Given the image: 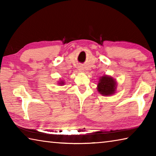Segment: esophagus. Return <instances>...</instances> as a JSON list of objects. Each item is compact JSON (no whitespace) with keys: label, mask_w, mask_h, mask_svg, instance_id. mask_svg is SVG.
<instances>
[{"label":"esophagus","mask_w":156,"mask_h":156,"mask_svg":"<svg viewBox=\"0 0 156 156\" xmlns=\"http://www.w3.org/2000/svg\"><path fill=\"white\" fill-rule=\"evenodd\" d=\"M78 69L80 70V71H83V67H82V66H78Z\"/></svg>","instance_id":"1"}]
</instances>
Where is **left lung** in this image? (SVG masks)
Returning a JSON list of instances; mask_svg holds the SVG:
<instances>
[{
    "instance_id": "obj_1",
    "label": "left lung",
    "mask_w": 156,
    "mask_h": 156,
    "mask_svg": "<svg viewBox=\"0 0 156 156\" xmlns=\"http://www.w3.org/2000/svg\"><path fill=\"white\" fill-rule=\"evenodd\" d=\"M115 82L114 79L107 76H104L100 79L98 84V90L103 96H110L115 93Z\"/></svg>"
}]
</instances>
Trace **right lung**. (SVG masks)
I'll return each instance as SVG.
<instances>
[{
  "label": "right lung",
  "mask_w": 156,
  "mask_h": 156,
  "mask_svg": "<svg viewBox=\"0 0 156 156\" xmlns=\"http://www.w3.org/2000/svg\"><path fill=\"white\" fill-rule=\"evenodd\" d=\"M60 84H63V83H62H62H60Z\"/></svg>",
  "instance_id": "right-lung-1"
}]
</instances>
